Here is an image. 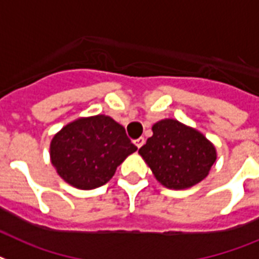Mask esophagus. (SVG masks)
<instances>
[{
	"mask_svg": "<svg viewBox=\"0 0 259 259\" xmlns=\"http://www.w3.org/2000/svg\"><path fill=\"white\" fill-rule=\"evenodd\" d=\"M144 144H145V138H142V137H141V138H137V140L134 141V145H136L138 149H140Z\"/></svg>",
	"mask_w": 259,
	"mask_h": 259,
	"instance_id": "esophagus-1",
	"label": "esophagus"
}]
</instances>
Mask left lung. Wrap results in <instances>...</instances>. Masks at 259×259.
<instances>
[{
    "instance_id": "obj_1",
    "label": "left lung",
    "mask_w": 259,
    "mask_h": 259,
    "mask_svg": "<svg viewBox=\"0 0 259 259\" xmlns=\"http://www.w3.org/2000/svg\"><path fill=\"white\" fill-rule=\"evenodd\" d=\"M153 136L138 150L159 184L181 190L206 178L217 159V151L198 130L177 119H161Z\"/></svg>"
}]
</instances>
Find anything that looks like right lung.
<instances>
[{
    "mask_svg": "<svg viewBox=\"0 0 259 259\" xmlns=\"http://www.w3.org/2000/svg\"><path fill=\"white\" fill-rule=\"evenodd\" d=\"M136 150L123 126L98 114L64 126L50 142V159L62 180L90 190L110 181L117 166Z\"/></svg>",
    "mask_w": 259,
    "mask_h": 259,
    "instance_id": "right-lung-1",
    "label": "right lung"
}]
</instances>
